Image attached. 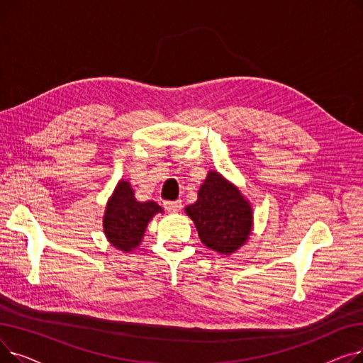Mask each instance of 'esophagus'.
<instances>
[{"label": "esophagus", "instance_id": "obj_1", "mask_svg": "<svg viewBox=\"0 0 363 363\" xmlns=\"http://www.w3.org/2000/svg\"><path fill=\"white\" fill-rule=\"evenodd\" d=\"M181 207H182L181 200H177V201H166V203H164V208H166L167 212H170V213L179 212Z\"/></svg>", "mask_w": 363, "mask_h": 363}]
</instances>
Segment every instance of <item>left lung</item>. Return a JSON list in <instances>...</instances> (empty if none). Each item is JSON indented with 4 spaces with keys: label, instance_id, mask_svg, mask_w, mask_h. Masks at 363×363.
<instances>
[{
    "label": "left lung",
    "instance_id": "obj_1",
    "mask_svg": "<svg viewBox=\"0 0 363 363\" xmlns=\"http://www.w3.org/2000/svg\"><path fill=\"white\" fill-rule=\"evenodd\" d=\"M197 201L185 207L204 245L230 256L249 241L253 231V208L237 185L216 170H208Z\"/></svg>",
    "mask_w": 363,
    "mask_h": 363
}]
</instances>
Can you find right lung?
Returning a JSON list of instances; mask_svg holds the SVG:
<instances>
[{"label":"right lung","mask_w":363,"mask_h":363,"mask_svg":"<svg viewBox=\"0 0 363 363\" xmlns=\"http://www.w3.org/2000/svg\"><path fill=\"white\" fill-rule=\"evenodd\" d=\"M157 213L163 208L156 201H138L132 185L121 179L106 204L104 235L114 249L129 253L140 247L148 222Z\"/></svg>","instance_id":"obj_1"}]
</instances>
